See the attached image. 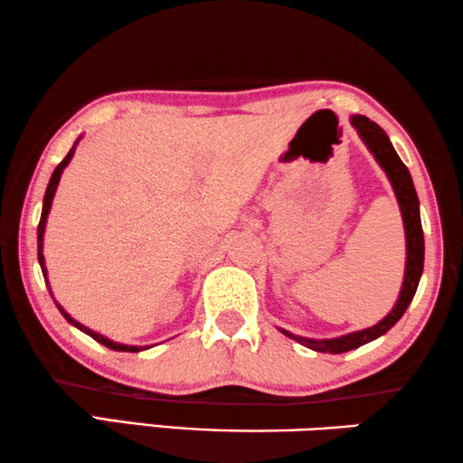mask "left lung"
Listing matches in <instances>:
<instances>
[{"label":"left lung","instance_id":"left-lung-1","mask_svg":"<svg viewBox=\"0 0 463 463\" xmlns=\"http://www.w3.org/2000/svg\"><path fill=\"white\" fill-rule=\"evenodd\" d=\"M351 123L354 129H357L359 137L364 139L367 150L373 154V158H376L378 165L384 169L386 177L391 179L394 196H397V203L401 206V215H403L407 260H405V279H403V286H401L397 305H394L392 311L388 313L384 319L378 321L376 326L365 327V330H359V332L345 334V336L326 338V340L303 338L288 330H281V334H286L288 338L297 340V343H300L307 348H313V351L317 353H332V354L353 351V348H359L367 343H372V340L380 338L382 334L391 330V327L403 317L407 307H410V303L413 300V294L418 290L421 271H424V232H421V221H420V200H418V194H415L410 169H407L403 160L399 158V154L394 152L391 139H388V136L380 125H376L373 120H370L364 115H353Z\"/></svg>","mask_w":463,"mask_h":463}]
</instances>
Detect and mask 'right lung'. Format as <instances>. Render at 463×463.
<instances>
[{
	"label": "right lung",
	"instance_id": "obj_1",
	"mask_svg": "<svg viewBox=\"0 0 463 463\" xmlns=\"http://www.w3.org/2000/svg\"><path fill=\"white\" fill-rule=\"evenodd\" d=\"M77 142H79V139H77ZM77 142H75V146H77ZM75 146H72L71 152L66 154L62 163H60V165L56 166V169H53L52 177H50V184H48V190H45V196H43V211H42V219H39V227H37V257H39V265H42V271H43L45 284H48V269H45V265H43V263H45V259H43V232H45V221H48V215H50V209H52V200H53V194H56V187H58V184H60V175H62L64 166L71 163L72 154H75ZM50 294H52V290H50ZM56 305H58V303H56ZM58 309H60V313L64 315V317H66V321H69V324H72V326H75V327H79V330L85 332L87 336H91L93 340H98L99 345H104V346L112 348V351H127V353H137V351H142V346H129V345L112 343L110 338H106V336H102V334L93 332V330H90V327H85L83 324H79V321L72 319L71 315L66 313V311H64L62 307H60V305H58Z\"/></svg>",
	"mask_w": 463,
	"mask_h": 463
}]
</instances>
